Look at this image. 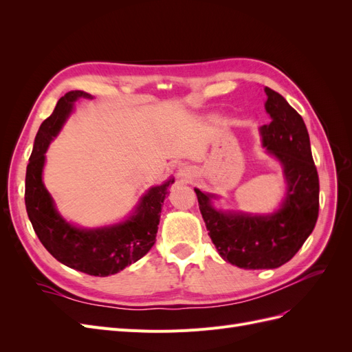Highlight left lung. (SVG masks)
<instances>
[{
    "instance_id": "obj_1",
    "label": "left lung",
    "mask_w": 352,
    "mask_h": 352,
    "mask_svg": "<svg viewBox=\"0 0 352 352\" xmlns=\"http://www.w3.org/2000/svg\"><path fill=\"white\" fill-rule=\"evenodd\" d=\"M265 110L272 122L261 126L263 145L279 160L287 180L282 208L272 216L217 211L195 189L208 235L223 260L241 269H276L289 261L310 236L318 217V175L302 117L270 88Z\"/></svg>"
}]
</instances>
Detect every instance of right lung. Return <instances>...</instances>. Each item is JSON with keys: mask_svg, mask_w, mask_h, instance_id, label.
Wrapping results in <instances>:
<instances>
[{"mask_svg": "<svg viewBox=\"0 0 352 352\" xmlns=\"http://www.w3.org/2000/svg\"><path fill=\"white\" fill-rule=\"evenodd\" d=\"M78 98H91V95L83 91L67 92L58 100L48 119L42 122L26 168L25 204L35 233L52 257L67 267L104 278L119 273L151 250L167 188L175 180L170 179L151 188L135 214L116 226L88 230L63 220L42 184V167L50 142L61 129Z\"/></svg>", "mask_w": 352, "mask_h": 352, "instance_id": "right-lung-1", "label": "right lung"}]
</instances>
